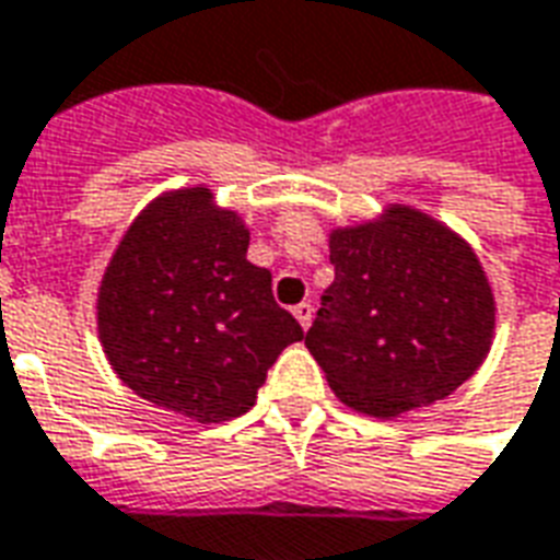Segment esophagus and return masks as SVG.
<instances>
[{
	"instance_id": "obj_1",
	"label": "esophagus",
	"mask_w": 560,
	"mask_h": 560,
	"mask_svg": "<svg viewBox=\"0 0 560 560\" xmlns=\"http://www.w3.org/2000/svg\"><path fill=\"white\" fill-rule=\"evenodd\" d=\"M293 315H296V320H300V327H303V330H308V327H312L315 306H312V303H300V306H293Z\"/></svg>"
}]
</instances>
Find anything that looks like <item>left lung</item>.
I'll return each mask as SVG.
<instances>
[{
    "label": "left lung",
    "instance_id": "8db88e82",
    "mask_svg": "<svg viewBox=\"0 0 560 560\" xmlns=\"http://www.w3.org/2000/svg\"><path fill=\"white\" fill-rule=\"evenodd\" d=\"M334 284L306 348L339 400L397 418L448 397L485 361L494 293L467 242L430 214L388 206L330 233Z\"/></svg>",
    "mask_w": 560,
    "mask_h": 560
}]
</instances>
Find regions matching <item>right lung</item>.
<instances>
[{"instance_id":"add662e5","label":"right lung","mask_w":560,"mask_h":560,"mask_svg":"<svg viewBox=\"0 0 560 560\" xmlns=\"http://www.w3.org/2000/svg\"><path fill=\"white\" fill-rule=\"evenodd\" d=\"M100 342L142 400L199 424L248 412L303 327L248 260V230L209 187L148 202L124 233L96 300Z\"/></svg>"}]
</instances>
